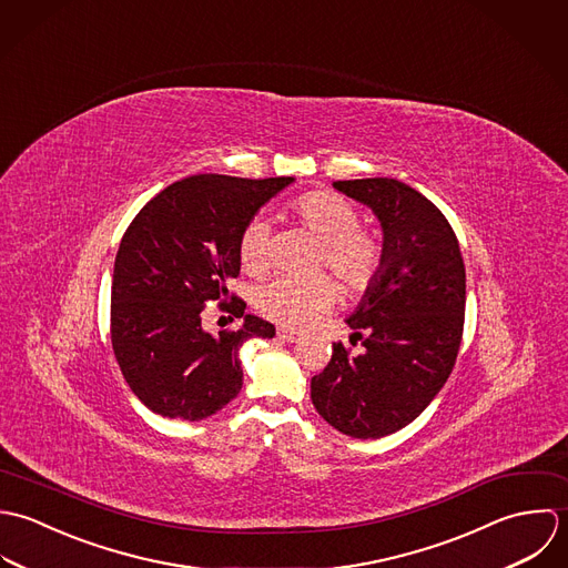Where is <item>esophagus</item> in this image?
Returning a JSON list of instances; mask_svg holds the SVG:
<instances>
[{
    "label": "esophagus",
    "instance_id": "1",
    "mask_svg": "<svg viewBox=\"0 0 568 568\" xmlns=\"http://www.w3.org/2000/svg\"><path fill=\"white\" fill-rule=\"evenodd\" d=\"M276 336H278L281 341L285 342L301 341V334H298V332H294V329H285V327H278V329H276Z\"/></svg>",
    "mask_w": 568,
    "mask_h": 568
}]
</instances>
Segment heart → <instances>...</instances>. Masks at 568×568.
<instances>
[{
	"instance_id": "obj_1",
	"label": "heart",
	"mask_w": 568,
	"mask_h": 568,
	"mask_svg": "<svg viewBox=\"0 0 568 568\" xmlns=\"http://www.w3.org/2000/svg\"><path fill=\"white\" fill-rule=\"evenodd\" d=\"M294 217L321 239L316 267L332 270L348 292H366L384 270L386 247L371 227L359 226L355 206L332 191L301 195L292 204ZM239 261L250 274H263L270 263V224L263 217L250 220L236 243ZM338 287L329 274L278 276L256 292V307L263 316L285 327L314 325L336 301Z\"/></svg>"
}]
</instances>
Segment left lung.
I'll return each instance as SVG.
<instances>
[{
    "instance_id": "left-lung-1",
    "label": "left lung",
    "mask_w": 568,
    "mask_h": 568,
    "mask_svg": "<svg viewBox=\"0 0 568 568\" xmlns=\"http://www.w3.org/2000/svg\"><path fill=\"white\" fill-rule=\"evenodd\" d=\"M384 227L386 261L346 321L351 344L334 342L312 377V402L342 435L379 439L417 419L453 373L465 323V265L444 213L390 178L334 182Z\"/></svg>"
}]
</instances>
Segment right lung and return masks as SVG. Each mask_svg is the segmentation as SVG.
Wrapping results in <instances>:
<instances>
[{"label": "right lung", "instance_id": "obj_1", "mask_svg": "<svg viewBox=\"0 0 568 568\" xmlns=\"http://www.w3.org/2000/svg\"><path fill=\"white\" fill-rule=\"evenodd\" d=\"M294 178L245 180L215 173L160 191L124 230L112 281V346L133 395L155 415L197 422L222 410L243 384L239 346L274 338V325L245 316L217 336L204 312L243 316L227 292L239 276V234Z\"/></svg>", "mask_w": 568, "mask_h": 568}]
</instances>
